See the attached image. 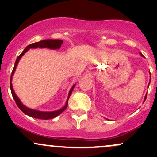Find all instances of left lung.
Here are the masks:
<instances>
[{
    "label": "left lung",
    "instance_id": "8db88e82",
    "mask_svg": "<svg viewBox=\"0 0 157 157\" xmlns=\"http://www.w3.org/2000/svg\"><path fill=\"white\" fill-rule=\"evenodd\" d=\"M140 55H141V56H142V57H144V56L142 55L141 53H140ZM150 81H151V80H150ZM149 84H150V82H149ZM149 84H148V86H149ZM146 97H147V94H146V95H145V99H144V102H145V100H146Z\"/></svg>",
    "mask_w": 157,
    "mask_h": 157
}]
</instances>
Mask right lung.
I'll return each mask as SVG.
<instances>
[{
  "mask_svg": "<svg viewBox=\"0 0 157 157\" xmlns=\"http://www.w3.org/2000/svg\"><path fill=\"white\" fill-rule=\"evenodd\" d=\"M63 41L61 40H51V39H47V40H44L39 41V42L37 43H34V44H32L29 46H27L25 49L23 50L22 53L18 57H17V60L15 61V66H14L13 70H12V75H11V78H10V89H11V92H12V97H13V99L15 100V101L17 104V105L18 106V108L21 111H23L25 114L28 115V116L32 117L34 118H37V119H41V120H49V119H52L55 118L57 116H58L59 114H60L63 111H64L65 109L67 108L68 106V99H69L70 95H71V92H72L74 88H75V85L71 87V89H70L69 93H68V99L66 100V105H65L62 109H60V110H57V111H37V110H35V109H29V108H27L26 106H25L24 105H23L22 102H21V100H19L18 97H17V95L15 94V91H14L13 87H12V76H13L14 73H15V71L16 69V67H17V64H18V62L20 60V59L22 57V56L24 55L26 52L28 51L29 48H51V49H57V48H60L61 45L63 44Z\"/></svg>",
  "mask_w": 157,
  "mask_h": 157,
  "instance_id": "right-lung-1",
  "label": "right lung"
}]
</instances>
